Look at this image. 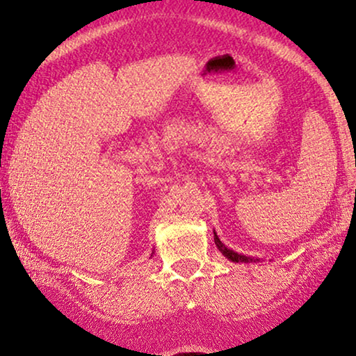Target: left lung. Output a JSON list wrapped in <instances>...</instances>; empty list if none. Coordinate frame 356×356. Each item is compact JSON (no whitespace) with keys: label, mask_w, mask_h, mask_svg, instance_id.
Listing matches in <instances>:
<instances>
[{"label":"left lung","mask_w":356,"mask_h":356,"mask_svg":"<svg viewBox=\"0 0 356 356\" xmlns=\"http://www.w3.org/2000/svg\"><path fill=\"white\" fill-rule=\"evenodd\" d=\"M213 240H216V245H217V248H218V251H220L222 254L225 256V257H228V259H230V261H233V262H251V261H252V257L238 254V252L228 250V248H227L225 245H223V243H222L220 240H218L217 235H213Z\"/></svg>","instance_id":"8db88e82"}]
</instances>
